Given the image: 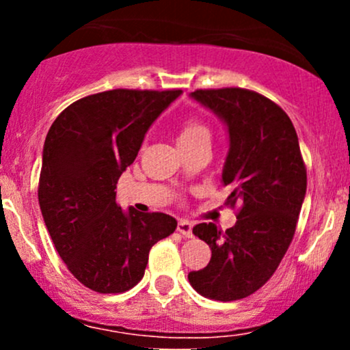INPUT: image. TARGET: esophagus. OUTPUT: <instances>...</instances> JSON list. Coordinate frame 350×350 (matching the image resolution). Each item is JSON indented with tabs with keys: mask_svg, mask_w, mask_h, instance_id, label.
Returning a JSON list of instances; mask_svg holds the SVG:
<instances>
[{
	"mask_svg": "<svg viewBox=\"0 0 350 350\" xmlns=\"http://www.w3.org/2000/svg\"><path fill=\"white\" fill-rule=\"evenodd\" d=\"M178 232L183 237H187V239H191L192 237V226L191 222H187V220L180 219L178 222Z\"/></svg>",
	"mask_w": 350,
	"mask_h": 350,
	"instance_id": "obj_1",
	"label": "esophagus"
}]
</instances>
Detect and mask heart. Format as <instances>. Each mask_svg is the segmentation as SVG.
Instances as JSON below:
<instances>
[{"label":"heart","mask_w":350,"mask_h":350,"mask_svg":"<svg viewBox=\"0 0 350 350\" xmlns=\"http://www.w3.org/2000/svg\"><path fill=\"white\" fill-rule=\"evenodd\" d=\"M200 138H211V130L207 128V124H204L198 118H189L183 123L179 130L178 142L180 143H191Z\"/></svg>","instance_id":"heart-1"}]
</instances>
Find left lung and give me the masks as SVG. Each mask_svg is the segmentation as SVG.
<instances>
[{"mask_svg": "<svg viewBox=\"0 0 350 350\" xmlns=\"http://www.w3.org/2000/svg\"><path fill=\"white\" fill-rule=\"evenodd\" d=\"M191 97L227 124L222 183L232 191L226 204H239V212L226 232L211 222L192 228L212 256L187 278L208 299H242L271 278L290 247L306 196V166L290 116L270 98L239 87L196 90Z\"/></svg>", "mask_w": 350, "mask_h": 350, "instance_id": "obj_1", "label": "left lung"}]
</instances>
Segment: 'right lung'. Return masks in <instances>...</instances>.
Wrapping results in <instances>:
<instances>
[{"label": "right lung", "mask_w": 350, "mask_h": 350, "mask_svg": "<svg viewBox=\"0 0 350 350\" xmlns=\"http://www.w3.org/2000/svg\"><path fill=\"white\" fill-rule=\"evenodd\" d=\"M180 94L115 88L88 95L67 107L46 136L39 206L60 258L90 290H131L152 245L178 227L163 212H123L115 189L152 122Z\"/></svg>", "instance_id": "add662e5"}]
</instances>
